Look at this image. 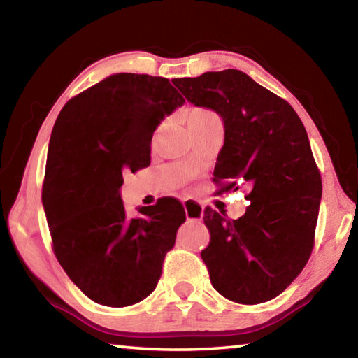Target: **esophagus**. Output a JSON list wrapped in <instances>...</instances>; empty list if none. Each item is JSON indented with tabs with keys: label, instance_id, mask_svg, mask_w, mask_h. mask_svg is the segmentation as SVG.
Segmentation results:
<instances>
[{
	"label": "esophagus",
	"instance_id": "obj_1",
	"mask_svg": "<svg viewBox=\"0 0 358 358\" xmlns=\"http://www.w3.org/2000/svg\"><path fill=\"white\" fill-rule=\"evenodd\" d=\"M183 207H185V213L187 221H201L203 216V207L201 202H197L196 199L187 197L183 201Z\"/></svg>",
	"mask_w": 358,
	"mask_h": 358
}]
</instances>
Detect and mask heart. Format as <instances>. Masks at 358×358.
I'll list each match as a JSON object with an SVG mask.
<instances>
[{
	"label": "heart",
	"mask_w": 358,
	"mask_h": 358,
	"mask_svg": "<svg viewBox=\"0 0 358 358\" xmlns=\"http://www.w3.org/2000/svg\"><path fill=\"white\" fill-rule=\"evenodd\" d=\"M210 115H215V113L207 110V108H192V110L189 112V120L205 118V117H210Z\"/></svg>",
	"instance_id": "b5f03b06"
}]
</instances>
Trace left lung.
<instances>
[{"label":"left lung","instance_id":"1","mask_svg":"<svg viewBox=\"0 0 358 358\" xmlns=\"http://www.w3.org/2000/svg\"><path fill=\"white\" fill-rule=\"evenodd\" d=\"M173 85L224 121L213 172L217 194L250 187L251 203L238 220L203 211L210 243L201 256L210 281L241 305L275 299L300 275L314 246L322 180L305 126L287 101L237 69Z\"/></svg>","mask_w":358,"mask_h":358}]
</instances>
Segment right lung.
Returning a JSON list of instances; mask_svg holds the SVG:
<instances>
[{"mask_svg":"<svg viewBox=\"0 0 358 358\" xmlns=\"http://www.w3.org/2000/svg\"><path fill=\"white\" fill-rule=\"evenodd\" d=\"M169 78L113 74L66 102L53 126L42 185L53 252L99 305L129 306L153 292L186 221L177 199L126 215L123 173L150 166L153 132L183 106Z\"/></svg>","mask_w":358,"mask_h":358,"instance_id":"obj_1","label":"right lung"}]
</instances>
